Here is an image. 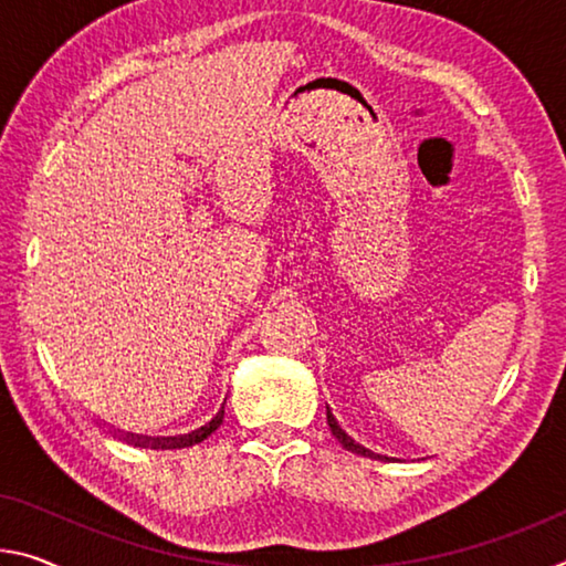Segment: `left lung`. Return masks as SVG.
<instances>
[{
  "label": "left lung",
  "mask_w": 566,
  "mask_h": 566,
  "mask_svg": "<svg viewBox=\"0 0 566 566\" xmlns=\"http://www.w3.org/2000/svg\"><path fill=\"white\" fill-rule=\"evenodd\" d=\"M327 423H329V430H332V436L337 438L339 443H343L347 451H353V453H357V455H365V459H375V461H390L388 455H380V453H373L370 448H365V446H360V443H355L353 438H349L343 428H339V423H337V418L332 416V410L327 408Z\"/></svg>",
  "instance_id": "8db88e82"
}]
</instances>
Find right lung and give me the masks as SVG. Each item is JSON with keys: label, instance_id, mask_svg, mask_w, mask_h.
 Returning a JSON list of instances; mask_svg holds the SVG:
<instances>
[{"label": "right lung", "instance_id": "1", "mask_svg": "<svg viewBox=\"0 0 566 566\" xmlns=\"http://www.w3.org/2000/svg\"><path fill=\"white\" fill-rule=\"evenodd\" d=\"M227 402V400H223ZM223 402H221V408H219V412L217 416H213L209 423L206 426H201V428H196V430H191V433H186V436H140V433H125V430H115V428H111V433L113 436H118V438H123V441H128V443H136V446H143V448H188V446H196V443H201L203 438H209L213 430H217L221 423H223ZM101 426H105V423H101Z\"/></svg>", "mask_w": 566, "mask_h": 566}]
</instances>
